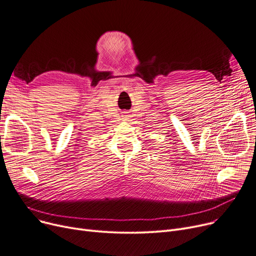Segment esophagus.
<instances>
[{
  "label": "esophagus",
  "mask_w": 256,
  "mask_h": 256,
  "mask_svg": "<svg viewBox=\"0 0 256 256\" xmlns=\"http://www.w3.org/2000/svg\"><path fill=\"white\" fill-rule=\"evenodd\" d=\"M128 115H124V119H126V118H128Z\"/></svg>",
  "instance_id": "obj_1"
}]
</instances>
